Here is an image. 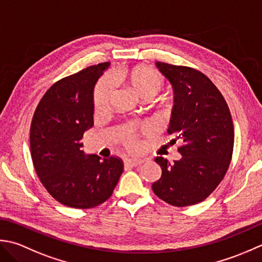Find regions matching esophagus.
Instances as JSON below:
<instances>
[{
    "label": "esophagus",
    "instance_id": "obj_1",
    "mask_svg": "<svg viewBox=\"0 0 262 262\" xmlns=\"http://www.w3.org/2000/svg\"><path fill=\"white\" fill-rule=\"evenodd\" d=\"M143 163L142 159H125V166L126 167H136L139 166V165H141Z\"/></svg>",
    "mask_w": 262,
    "mask_h": 262
}]
</instances>
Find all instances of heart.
Masks as SVG:
<instances>
[{"label":"heart","instance_id":"1","mask_svg":"<svg viewBox=\"0 0 262 262\" xmlns=\"http://www.w3.org/2000/svg\"><path fill=\"white\" fill-rule=\"evenodd\" d=\"M115 78L125 84V87L137 97L149 99L154 97L164 86V78L161 73L152 68L138 66L129 69H123L116 73ZM113 94V80L110 77H104L96 84L94 90V107L96 112H101L107 108L110 99ZM147 132L151 130L149 124L139 126H126L122 133L123 142L130 150H137L140 147L137 138V130Z\"/></svg>","mask_w":262,"mask_h":262}]
</instances>
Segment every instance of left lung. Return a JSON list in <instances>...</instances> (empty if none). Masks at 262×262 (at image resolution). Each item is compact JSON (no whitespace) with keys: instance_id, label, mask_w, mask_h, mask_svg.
<instances>
[{"instance_id":"left-lung-1","label":"left lung","mask_w":262,"mask_h":262,"mask_svg":"<svg viewBox=\"0 0 262 262\" xmlns=\"http://www.w3.org/2000/svg\"><path fill=\"white\" fill-rule=\"evenodd\" d=\"M174 89L168 135L183 141L180 161L155 162L162 176L152 183L158 198L175 207L196 205L208 198L225 176L234 148V125L222 93L206 74L193 68L157 62Z\"/></svg>"}]
</instances>
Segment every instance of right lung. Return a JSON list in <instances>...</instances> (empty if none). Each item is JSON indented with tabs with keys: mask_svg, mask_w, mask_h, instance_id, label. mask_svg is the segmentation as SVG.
I'll return each mask as SVG.
<instances>
[{
	"mask_svg": "<svg viewBox=\"0 0 262 262\" xmlns=\"http://www.w3.org/2000/svg\"><path fill=\"white\" fill-rule=\"evenodd\" d=\"M110 62L90 66L56 81L37 105L30 125V152L37 175L60 204L88 209L107 200L123 162L86 156L81 139L94 125V86Z\"/></svg>",
	"mask_w": 262,
	"mask_h": 262,
	"instance_id": "add662e5",
	"label": "right lung"
}]
</instances>
